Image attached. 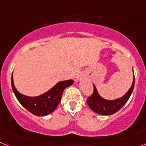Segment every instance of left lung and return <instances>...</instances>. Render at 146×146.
<instances>
[{
    "instance_id": "1",
    "label": "left lung",
    "mask_w": 146,
    "mask_h": 146,
    "mask_svg": "<svg viewBox=\"0 0 146 146\" xmlns=\"http://www.w3.org/2000/svg\"><path fill=\"white\" fill-rule=\"evenodd\" d=\"M135 84V77L133 73V80L132 85L128 91L126 92L125 95L120 98H117L112 100H108L102 98L99 95L96 87L95 84H93L94 87V91L92 95L89 97L87 100V103L90 108V109L94 111L96 113L100 115H110L112 114L115 113L116 112L121 109L127 100L130 98L132 92H133V88Z\"/></svg>"
}]
</instances>
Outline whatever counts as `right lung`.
I'll list each match as a JSON object with an SVG mask.
<instances>
[{
    "mask_svg": "<svg viewBox=\"0 0 146 146\" xmlns=\"http://www.w3.org/2000/svg\"><path fill=\"white\" fill-rule=\"evenodd\" d=\"M74 84L72 80L59 82L46 92L37 97H29L21 94L13 83V74L11 86L16 98L27 110L37 116H45L55 110L62 99L64 90Z\"/></svg>",
    "mask_w": 146,
    "mask_h": 146,
    "instance_id": "add662e5",
    "label": "right lung"
}]
</instances>
